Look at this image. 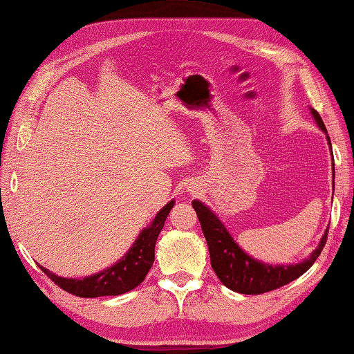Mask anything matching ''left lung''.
I'll return each instance as SVG.
<instances>
[{
  "mask_svg": "<svg viewBox=\"0 0 354 354\" xmlns=\"http://www.w3.org/2000/svg\"><path fill=\"white\" fill-rule=\"evenodd\" d=\"M315 120L324 131L325 126L321 115L311 109ZM328 144L331 147L330 138L327 136ZM333 189H335V164H333ZM193 209H195L201 228L207 239V245H209L210 252V262L212 268L219 278V281L224 283L233 292L242 293V295H262L272 290L281 288L282 286H287L296 278H299L307 270L315 264V261L319 258L322 248L325 247L328 236V228L325 230L324 236L316 247V250L311 253L308 259L299 262L295 266H268L262 264L259 261H254L247 253H244L239 248L236 242L228 234L225 227L221 224V221L214 216L212 210L199 203V201H193Z\"/></svg>",
  "mask_w": 354,
  "mask_h": 354,
  "instance_id": "1",
  "label": "left lung"
}]
</instances>
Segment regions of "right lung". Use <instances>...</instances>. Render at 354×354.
<instances>
[{"label":"right lung","mask_w":354,"mask_h":354,"mask_svg":"<svg viewBox=\"0 0 354 354\" xmlns=\"http://www.w3.org/2000/svg\"><path fill=\"white\" fill-rule=\"evenodd\" d=\"M175 203H170L159 212L150 227L142 230L140 238L135 241L129 253L116 262L115 266L109 267L101 273L82 279H68L59 278V276L48 272L44 267H39L43 272L57 283L64 292L75 295L78 297H100V296H118L127 293L130 290L140 286L145 279L149 270L155 261V245L156 239L161 233L167 214L173 209Z\"/></svg>","instance_id":"right-lung-1"}]
</instances>
